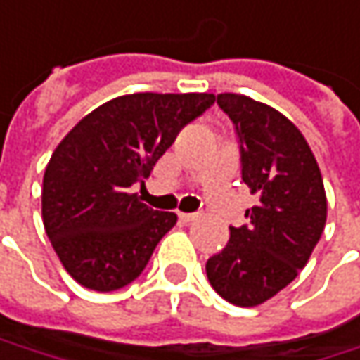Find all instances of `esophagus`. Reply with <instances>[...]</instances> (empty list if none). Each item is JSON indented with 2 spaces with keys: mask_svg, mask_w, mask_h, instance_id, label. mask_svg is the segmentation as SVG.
I'll list each match as a JSON object with an SVG mask.
<instances>
[{
  "mask_svg": "<svg viewBox=\"0 0 360 360\" xmlns=\"http://www.w3.org/2000/svg\"><path fill=\"white\" fill-rule=\"evenodd\" d=\"M179 220L183 224H191L198 220V214H179Z\"/></svg>",
  "mask_w": 360,
  "mask_h": 360,
  "instance_id": "esophagus-1",
  "label": "esophagus"
}]
</instances>
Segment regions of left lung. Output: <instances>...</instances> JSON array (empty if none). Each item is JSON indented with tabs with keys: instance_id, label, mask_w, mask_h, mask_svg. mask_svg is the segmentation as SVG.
<instances>
[{
	"instance_id": "8db88e82",
	"label": "left lung",
	"mask_w": 360,
	"mask_h": 360,
	"mask_svg": "<svg viewBox=\"0 0 360 360\" xmlns=\"http://www.w3.org/2000/svg\"><path fill=\"white\" fill-rule=\"evenodd\" d=\"M240 148L243 181L259 201L248 222L230 226L226 248L205 273L226 302L252 307L271 300L306 266L326 224V193L306 138L271 105L220 94Z\"/></svg>"
}]
</instances>
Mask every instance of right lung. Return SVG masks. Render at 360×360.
<instances>
[{
  "instance_id": "add662e5",
  "label": "right lung",
  "mask_w": 360,
  "mask_h": 360,
  "mask_svg": "<svg viewBox=\"0 0 360 360\" xmlns=\"http://www.w3.org/2000/svg\"><path fill=\"white\" fill-rule=\"evenodd\" d=\"M212 94H132L99 105L63 138L42 181V220L63 266L94 291L132 283L177 216L132 193Z\"/></svg>"
}]
</instances>
